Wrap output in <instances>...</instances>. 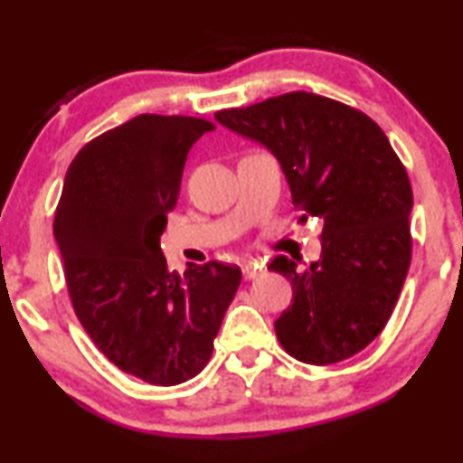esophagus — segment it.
Wrapping results in <instances>:
<instances>
[{"label":"esophagus","instance_id":"34e87169","mask_svg":"<svg viewBox=\"0 0 463 463\" xmlns=\"http://www.w3.org/2000/svg\"><path fill=\"white\" fill-rule=\"evenodd\" d=\"M241 269L246 280H254V278H259L260 271H263V263H259V260H246V263L241 265Z\"/></svg>","mask_w":463,"mask_h":463}]
</instances>
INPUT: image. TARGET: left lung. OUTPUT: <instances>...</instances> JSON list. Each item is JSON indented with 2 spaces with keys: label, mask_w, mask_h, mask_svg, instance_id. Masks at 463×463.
<instances>
[{
  "label": "left lung",
  "mask_w": 463,
  "mask_h": 463,
  "mask_svg": "<svg viewBox=\"0 0 463 463\" xmlns=\"http://www.w3.org/2000/svg\"><path fill=\"white\" fill-rule=\"evenodd\" d=\"M215 120L274 155L299 222H323L321 256L308 269L287 256L269 263L293 287L276 319L278 341L306 364L352 358L391 319L411 259V185L386 133L362 111L310 92L222 109Z\"/></svg>",
  "instance_id": "left-lung-1"
}]
</instances>
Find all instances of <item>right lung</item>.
Segmentation results:
<instances>
[{
	"label": "right lung",
	"mask_w": 463,
	"mask_h": 463,
	"mask_svg": "<svg viewBox=\"0 0 463 463\" xmlns=\"http://www.w3.org/2000/svg\"><path fill=\"white\" fill-rule=\"evenodd\" d=\"M213 122L142 114L88 142L66 172L53 235L83 330L120 371L176 386L204 369L241 269L168 271L159 239L187 153Z\"/></svg>",
	"instance_id": "obj_1"
}]
</instances>
